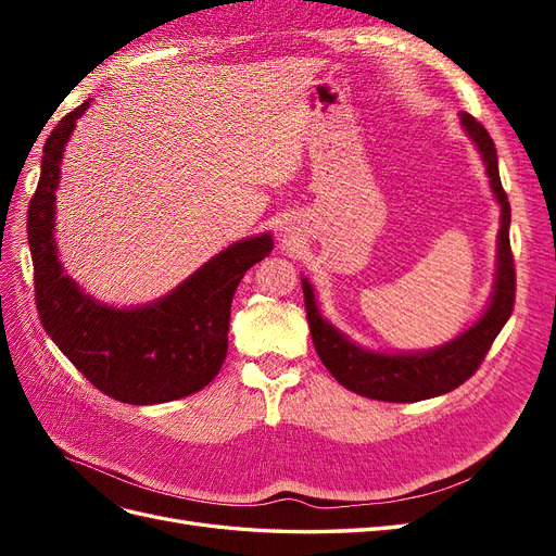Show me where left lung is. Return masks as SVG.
Returning a JSON list of instances; mask_svg holds the SVG:
<instances>
[{
	"instance_id": "1",
	"label": "left lung",
	"mask_w": 556,
	"mask_h": 556,
	"mask_svg": "<svg viewBox=\"0 0 556 556\" xmlns=\"http://www.w3.org/2000/svg\"><path fill=\"white\" fill-rule=\"evenodd\" d=\"M462 125L473 143L478 146L482 162L490 176V188L501 204V229H498V266L492 301L484 315L473 327H468L457 339L427 352H406V355H384L371 352L352 343L348 336L331 327L319 315L311 282L301 278L304 285L306 317L311 325L313 345L319 359L329 368V374L350 392L392 401L413 403L431 396H441L457 390L470 376L478 371L484 355L490 352L494 339L503 325L508 323L515 306V262L510 250V201L501 185L498 160L494 141L473 115L462 113Z\"/></svg>"
}]
</instances>
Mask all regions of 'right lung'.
Returning <instances> with one entry per match:
<instances>
[{"mask_svg":"<svg viewBox=\"0 0 556 556\" xmlns=\"http://www.w3.org/2000/svg\"><path fill=\"white\" fill-rule=\"evenodd\" d=\"M88 106L90 99L48 134L41 178L27 211L41 325L62 355L115 401L148 406L190 396L220 371L233 292L250 266L271 255V233L229 245L153 304L139 308L99 304L64 276L53 239L62 153Z\"/></svg>","mask_w":556,"mask_h":556,"instance_id":"add662e5","label":"right lung"}]
</instances>
